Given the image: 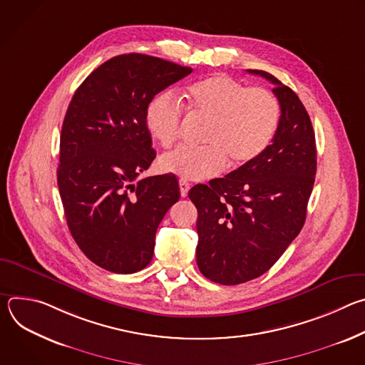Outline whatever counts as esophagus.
<instances>
[{
    "label": "esophagus",
    "mask_w": 365,
    "mask_h": 365,
    "mask_svg": "<svg viewBox=\"0 0 365 365\" xmlns=\"http://www.w3.org/2000/svg\"><path fill=\"white\" fill-rule=\"evenodd\" d=\"M179 187H180V195H182L183 197L187 196V192H189V189H190V185H189L186 180L180 179V180H179Z\"/></svg>",
    "instance_id": "obj_1"
}]
</instances>
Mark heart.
<instances>
[{
	"label": "heart",
	"instance_id": "b5f03b06",
	"mask_svg": "<svg viewBox=\"0 0 365 365\" xmlns=\"http://www.w3.org/2000/svg\"><path fill=\"white\" fill-rule=\"evenodd\" d=\"M187 113L207 121L202 147L180 145L160 158V169L183 180L220 175L230 162L241 168L272 143L280 121V103L264 88H250L232 78L215 75L190 85L185 93ZM145 125L162 147L173 145L182 131L183 108L169 92L147 107Z\"/></svg>",
	"mask_w": 365,
	"mask_h": 365
}]
</instances>
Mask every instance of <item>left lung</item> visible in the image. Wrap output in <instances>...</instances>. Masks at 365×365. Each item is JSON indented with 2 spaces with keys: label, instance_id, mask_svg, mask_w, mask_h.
Returning a JSON list of instances; mask_svg holds the SVG:
<instances>
[{
  "label": "left lung",
  "instance_id": "1",
  "mask_svg": "<svg viewBox=\"0 0 365 365\" xmlns=\"http://www.w3.org/2000/svg\"><path fill=\"white\" fill-rule=\"evenodd\" d=\"M280 103L272 144L225 178L196 185V263L215 283L232 286L264 274L299 235L317 175V143L299 96L264 71Z\"/></svg>",
  "mask_w": 365,
  "mask_h": 365
}]
</instances>
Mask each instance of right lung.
<instances>
[{"instance_id":"obj_1","label":"right lung","mask_w":365,"mask_h":365,"mask_svg":"<svg viewBox=\"0 0 365 365\" xmlns=\"http://www.w3.org/2000/svg\"><path fill=\"white\" fill-rule=\"evenodd\" d=\"M192 68L141 53L115 56L76 89L61 134L58 186L69 231L96 266L143 270L155 231L180 197L166 173L138 180L155 158L145 125L153 98Z\"/></svg>"}]
</instances>
